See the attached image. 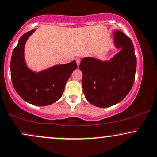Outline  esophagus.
<instances>
[{"label":"esophagus","mask_w":157,"mask_h":157,"mask_svg":"<svg viewBox=\"0 0 157 157\" xmlns=\"http://www.w3.org/2000/svg\"><path fill=\"white\" fill-rule=\"evenodd\" d=\"M76 63L78 65V66H79V64H80V62H81V59L79 58H76Z\"/></svg>","instance_id":"esophagus-1"}]
</instances>
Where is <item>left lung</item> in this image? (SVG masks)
<instances>
[{"instance_id":"1","label":"left lung","mask_w":157,"mask_h":157,"mask_svg":"<svg viewBox=\"0 0 157 157\" xmlns=\"http://www.w3.org/2000/svg\"><path fill=\"white\" fill-rule=\"evenodd\" d=\"M115 42L122 50L111 61L84 58L79 65L85 97L89 102L99 107H110L121 101L135 81L136 56L131 40L123 32L116 31Z\"/></svg>"}]
</instances>
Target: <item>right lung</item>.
I'll return each instance as SVG.
<instances>
[{"label":"right lung","mask_w":157,"mask_h":157,"mask_svg":"<svg viewBox=\"0 0 157 157\" xmlns=\"http://www.w3.org/2000/svg\"><path fill=\"white\" fill-rule=\"evenodd\" d=\"M34 31L32 29L23 34L13 49L11 60V78L16 92L24 101L34 105L46 106L60 98L67 81L76 69L77 64L74 60L38 74L29 70L24 60V48L27 38Z\"/></svg>","instance_id":"right-lung-1"}]
</instances>
